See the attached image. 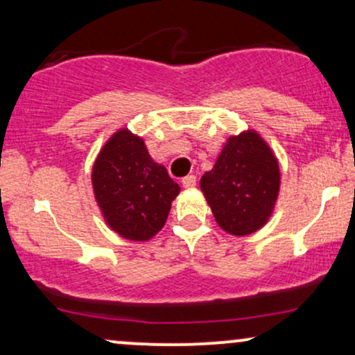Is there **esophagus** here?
Segmentation results:
<instances>
[{
    "label": "esophagus",
    "instance_id": "34e87169",
    "mask_svg": "<svg viewBox=\"0 0 355 355\" xmlns=\"http://www.w3.org/2000/svg\"><path fill=\"white\" fill-rule=\"evenodd\" d=\"M195 183H197V177L195 175H187V177L182 178V185L185 189H191V187H195Z\"/></svg>",
    "mask_w": 355,
    "mask_h": 355
}]
</instances>
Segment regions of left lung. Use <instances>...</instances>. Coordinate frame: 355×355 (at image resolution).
Here are the masks:
<instances>
[{"label": "left lung", "mask_w": 355, "mask_h": 355, "mask_svg": "<svg viewBox=\"0 0 355 355\" xmlns=\"http://www.w3.org/2000/svg\"><path fill=\"white\" fill-rule=\"evenodd\" d=\"M200 187L214 217L232 235L259 230L274 210L279 195V164L254 132L232 137Z\"/></svg>", "instance_id": "1"}]
</instances>
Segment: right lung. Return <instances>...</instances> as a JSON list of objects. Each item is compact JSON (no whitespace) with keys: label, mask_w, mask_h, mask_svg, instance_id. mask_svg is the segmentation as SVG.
<instances>
[{"label":"right lung","mask_w":355,"mask_h":355,"mask_svg":"<svg viewBox=\"0 0 355 355\" xmlns=\"http://www.w3.org/2000/svg\"><path fill=\"white\" fill-rule=\"evenodd\" d=\"M93 189L108 225L128 240H148L165 225L180 191L165 166L155 164L141 138L120 130L93 166Z\"/></svg>","instance_id":"1"}]
</instances>
